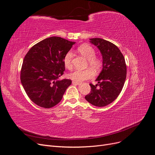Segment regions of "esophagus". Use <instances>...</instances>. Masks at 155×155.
<instances>
[{
    "mask_svg": "<svg viewBox=\"0 0 155 155\" xmlns=\"http://www.w3.org/2000/svg\"><path fill=\"white\" fill-rule=\"evenodd\" d=\"M72 84H74V85H79V84H80V82H78V81H72Z\"/></svg>",
    "mask_w": 155,
    "mask_h": 155,
    "instance_id": "obj_1",
    "label": "esophagus"
}]
</instances>
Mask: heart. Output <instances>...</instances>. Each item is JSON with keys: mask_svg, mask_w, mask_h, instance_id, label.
Segmentation results:
<instances>
[{"mask_svg": "<svg viewBox=\"0 0 155 155\" xmlns=\"http://www.w3.org/2000/svg\"><path fill=\"white\" fill-rule=\"evenodd\" d=\"M78 51L86 59H87V64L95 71L100 70L102 67L101 60L96 56V51L92 46L89 45L84 44L79 46ZM73 54L71 51H68L64 55L63 58V64L65 68L71 70L72 68V59ZM94 72L91 68H87L85 70H77L68 74V78L75 81H83L87 79L93 78Z\"/></svg>", "mask_w": 155, "mask_h": 155, "instance_id": "obj_1", "label": "heart"}]
</instances>
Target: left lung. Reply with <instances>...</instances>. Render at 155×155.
I'll list each match as a JSON object with an SVG mask.
<instances>
[{
	"mask_svg": "<svg viewBox=\"0 0 155 155\" xmlns=\"http://www.w3.org/2000/svg\"><path fill=\"white\" fill-rule=\"evenodd\" d=\"M90 42L100 51L103 68L96 79L97 84H90L91 91L85 97L93 105L105 107L114 101L122 90L127 74L125 61L120 49L110 42L100 38L90 39Z\"/></svg>",
	"mask_w": 155,
	"mask_h": 155,
	"instance_id": "1",
	"label": "left lung"
}]
</instances>
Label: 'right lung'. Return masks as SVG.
<instances>
[{
  "instance_id": "right-lung-1",
  "label": "right lung",
  "mask_w": 155,
  "mask_h": 155,
  "mask_svg": "<svg viewBox=\"0 0 155 155\" xmlns=\"http://www.w3.org/2000/svg\"><path fill=\"white\" fill-rule=\"evenodd\" d=\"M75 42L51 37L39 42L23 60L21 81L30 99L41 107L49 109L61 101L72 80H58L65 70L64 55Z\"/></svg>"
}]
</instances>
